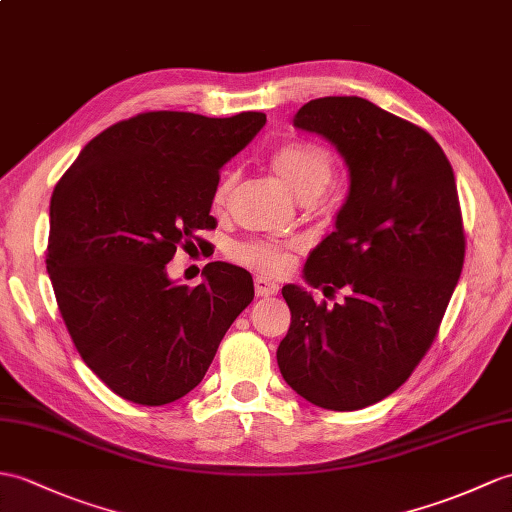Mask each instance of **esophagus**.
<instances>
[{"instance_id":"esophagus-1","label":"esophagus","mask_w":512,"mask_h":512,"mask_svg":"<svg viewBox=\"0 0 512 512\" xmlns=\"http://www.w3.org/2000/svg\"><path fill=\"white\" fill-rule=\"evenodd\" d=\"M255 292L257 296H272L279 292V285L275 281H270L268 277H255Z\"/></svg>"}]
</instances>
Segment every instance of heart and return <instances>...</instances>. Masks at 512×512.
Here are the masks:
<instances>
[{
	"label": "heart",
	"instance_id": "obj_1",
	"mask_svg": "<svg viewBox=\"0 0 512 512\" xmlns=\"http://www.w3.org/2000/svg\"><path fill=\"white\" fill-rule=\"evenodd\" d=\"M270 168L292 189L294 196L301 200H314L334 181L336 161L329 148L314 144V141H299V144H288L272 154ZM235 183L237 176L227 172L213 189L211 202L218 211L229 205ZM294 251V242L253 240L237 244L233 248V257L248 268L264 272V275H283L292 266Z\"/></svg>",
	"mask_w": 512,
	"mask_h": 512
}]
</instances>
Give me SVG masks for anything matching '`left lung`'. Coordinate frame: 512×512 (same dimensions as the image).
I'll return each mask as SVG.
<instances>
[{"instance_id":"1","label":"left lung","mask_w":512,"mask_h":512,"mask_svg":"<svg viewBox=\"0 0 512 512\" xmlns=\"http://www.w3.org/2000/svg\"><path fill=\"white\" fill-rule=\"evenodd\" d=\"M294 126L323 135L349 165L336 231L305 264L325 296L283 285L292 323L281 375L318 408L347 412L395 392L430 351L465 264V227L451 163L421 126L358 95L301 106Z\"/></svg>"}]
</instances>
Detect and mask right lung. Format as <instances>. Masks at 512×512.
I'll list each match as a JSON object with an SVG mask.
<instances>
[{"label":"right lung","instance_id":"obj_1","mask_svg":"<svg viewBox=\"0 0 512 512\" xmlns=\"http://www.w3.org/2000/svg\"><path fill=\"white\" fill-rule=\"evenodd\" d=\"M264 113L148 111L109 126L56 183L45 264L80 358L115 395L165 406L205 377L220 340L251 305L244 268L211 261L196 288L168 279L176 248L216 229L220 168Z\"/></svg>","mask_w":512,"mask_h":512}]
</instances>
